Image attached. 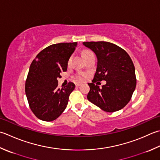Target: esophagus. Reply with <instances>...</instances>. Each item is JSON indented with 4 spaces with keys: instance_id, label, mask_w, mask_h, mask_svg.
<instances>
[{
    "instance_id": "obj_1",
    "label": "esophagus",
    "mask_w": 160,
    "mask_h": 160,
    "mask_svg": "<svg viewBox=\"0 0 160 160\" xmlns=\"http://www.w3.org/2000/svg\"><path fill=\"white\" fill-rule=\"evenodd\" d=\"M80 85H81L80 83H76V87H79V86H80Z\"/></svg>"
}]
</instances>
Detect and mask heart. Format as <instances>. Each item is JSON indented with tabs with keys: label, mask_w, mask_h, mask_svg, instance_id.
Returning a JSON list of instances; mask_svg holds the SVG:
<instances>
[{
	"label": "heart",
	"mask_w": 160,
	"mask_h": 160,
	"mask_svg": "<svg viewBox=\"0 0 160 160\" xmlns=\"http://www.w3.org/2000/svg\"><path fill=\"white\" fill-rule=\"evenodd\" d=\"M91 54H93V52L91 51H84L83 53V57L84 58L85 57H87V56H88ZM70 62H71V59H69V61H68V63H70ZM84 78H85V75H84V73H80L76 76V80L78 81V82H82V81H83L84 80Z\"/></svg>",
	"instance_id": "heart-1"
}]
</instances>
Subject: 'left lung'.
<instances>
[{"instance_id":"8db88e82","label":"left lung","mask_w":160,"mask_h":160,"mask_svg":"<svg viewBox=\"0 0 160 160\" xmlns=\"http://www.w3.org/2000/svg\"><path fill=\"white\" fill-rule=\"evenodd\" d=\"M83 45L97 57V68L87 99L102 110L114 112L123 108L132 98L136 87L135 68L125 50L108 42H87ZM106 84L99 88L98 81Z\"/></svg>"}]
</instances>
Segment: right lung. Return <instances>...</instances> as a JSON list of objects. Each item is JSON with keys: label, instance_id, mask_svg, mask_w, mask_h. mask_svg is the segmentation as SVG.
<instances>
[{"label": "right lung", "instance_id": "right-lung-1", "mask_svg": "<svg viewBox=\"0 0 160 160\" xmlns=\"http://www.w3.org/2000/svg\"><path fill=\"white\" fill-rule=\"evenodd\" d=\"M76 46L77 42L51 45L42 50L30 64L25 90L30 108L40 120L54 121L67 108L75 84L69 82L58 88L57 78L67 70L68 61Z\"/></svg>", "mask_w": 160, "mask_h": 160}]
</instances>
